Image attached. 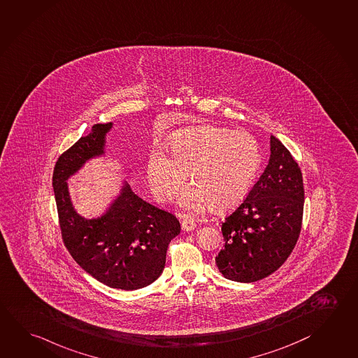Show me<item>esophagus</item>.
<instances>
[{"mask_svg":"<svg viewBox=\"0 0 358 358\" xmlns=\"http://www.w3.org/2000/svg\"><path fill=\"white\" fill-rule=\"evenodd\" d=\"M195 227H196V224H195L194 222L192 221V220H188V218H184V220H182V228L184 231L190 232V231H193Z\"/></svg>","mask_w":358,"mask_h":358,"instance_id":"esophagus-1","label":"esophagus"}]
</instances>
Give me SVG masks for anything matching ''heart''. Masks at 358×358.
Returning <instances> with one entry per match:
<instances>
[{
	"label": "heart",
	"mask_w": 358,
	"mask_h": 358,
	"mask_svg": "<svg viewBox=\"0 0 358 358\" xmlns=\"http://www.w3.org/2000/svg\"><path fill=\"white\" fill-rule=\"evenodd\" d=\"M170 157L154 149L146 178L159 202H170L189 173L193 184L182 190L179 206L189 212L232 208L245 199L259 174V143L246 132L206 126L184 131L170 140Z\"/></svg>",
	"instance_id": "1"
}]
</instances>
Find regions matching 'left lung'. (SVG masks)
<instances>
[{"mask_svg": "<svg viewBox=\"0 0 358 358\" xmlns=\"http://www.w3.org/2000/svg\"><path fill=\"white\" fill-rule=\"evenodd\" d=\"M303 209L299 165L271 135L266 169L222 223L224 248L215 257L220 273L238 282H254L275 273L299 238Z\"/></svg>", "mask_w": 358, "mask_h": 358, "instance_id": "1", "label": "left lung"}]
</instances>
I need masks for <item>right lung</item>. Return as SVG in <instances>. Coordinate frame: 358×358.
<instances>
[{"label": "right lung", "mask_w": 358, "mask_h": 358, "mask_svg": "<svg viewBox=\"0 0 358 358\" xmlns=\"http://www.w3.org/2000/svg\"><path fill=\"white\" fill-rule=\"evenodd\" d=\"M113 124H97L59 156L52 188L65 248L79 266L104 285L137 290L155 281L165 267L170 241L180 234L176 215L141 199L124 182L103 215L85 218L73 206L68 179L87 162L106 154Z\"/></svg>", "instance_id": "1"}]
</instances>
